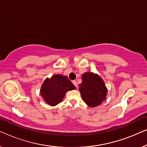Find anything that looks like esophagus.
<instances>
[{
	"label": "esophagus",
	"mask_w": 147,
	"mask_h": 147,
	"mask_svg": "<svg viewBox=\"0 0 147 147\" xmlns=\"http://www.w3.org/2000/svg\"><path fill=\"white\" fill-rule=\"evenodd\" d=\"M72 83H73V84H74V86H75L76 88H77V87H78V84H77V82H76V80H73V81H72Z\"/></svg>",
	"instance_id": "1"
}]
</instances>
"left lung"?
<instances>
[{
  "instance_id": "left-lung-1",
  "label": "left lung",
  "mask_w": 147,
  "mask_h": 147,
  "mask_svg": "<svg viewBox=\"0 0 147 147\" xmlns=\"http://www.w3.org/2000/svg\"><path fill=\"white\" fill-rule=\"evenodd\" d=\"M79 90L82 100L90 107L100 105L106 99L107 89L103 80L97 74L86 72L82 75Z\"/></svg>"
}]
</instances>
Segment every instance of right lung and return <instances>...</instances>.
<instances>
[{
  "label": "right lung",
  "instance_id": "right-lung-1",
  "mask_svg": "<svg viewBox=\"0 0 147 147\" xmlns=\"http://www.w3.org/2000/svg\"><path fill=\"white\" fill-rule=\"evenodd\" d=\"M74 89L76 87L67 76L57 74L45 80L41 89V95L47 104L55 106L63 101L66 92Z\"/></svg>",
  "mask_w": 147,
  "mask_h": 147
}]
</instances>
